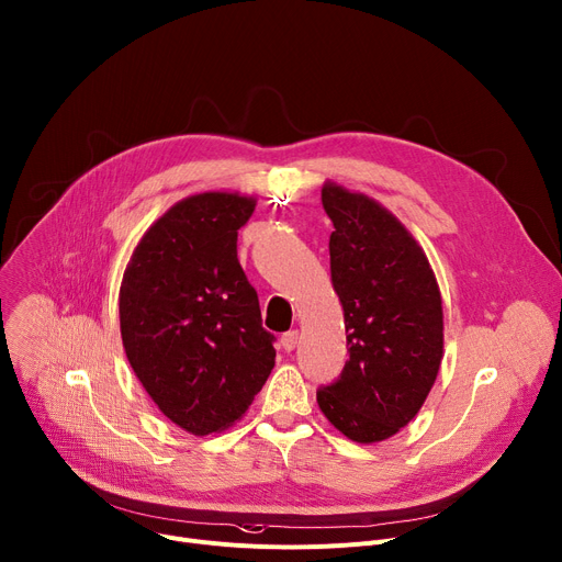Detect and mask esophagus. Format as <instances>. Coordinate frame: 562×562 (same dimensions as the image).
Segmentation results:
<instances>
[{
    "instance_id": "obj_1",
    "label": "esophagus",
    "mask_w": 562,
    "mask_h": 562,
    "mask_svg": "<svg viewBox=\"0 0 562 562\" xmlns=\"http://www.w3.org/2000/svg\"><path fill=\"white\" fill-rule=\"evenodd\" d=\"M280 342H282V349H284V351H293V349L297 347V342H300V331H297V329H291V331L282 334Z\"/></svg>"
}]
</instances>
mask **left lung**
Wrapping results in <instances>:
<instances>
[{"label":"left lung","mask_w":562,"mask_h":562,"mask_svg":"<svg viewBox=\"0 0 562 562\" xmlns=\"http://www.w3.org/2000/svg\"><path fill=\"white\" fill-rule=\"evenodd\" d=\"M323 209L349 361L316 398L347 439L376 443L411 424L435 385L441 293L424 248L379 201L327 181Z\"/></svg>","instance_id":"8db88e82"}]
</instances>
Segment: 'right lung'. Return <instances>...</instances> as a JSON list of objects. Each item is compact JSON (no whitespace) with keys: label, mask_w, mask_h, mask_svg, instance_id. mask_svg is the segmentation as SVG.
<instances>
[{"label":"right lung","mask_w":562,"mask_h":562,"mask_svg":"<svg viewBox=\"0 0 562 562\" xmlns=\"http://www.w3.org/2000/svg\"><path fill=\"white\" fill-rule=\"evenodd\" d=\"M255 199L192 194L140 237L119 293L127 361L159 411L203 437L244 417L276 349L237 260Z\"/></svg>","instance_id":"obj_1"}]
</instances>
